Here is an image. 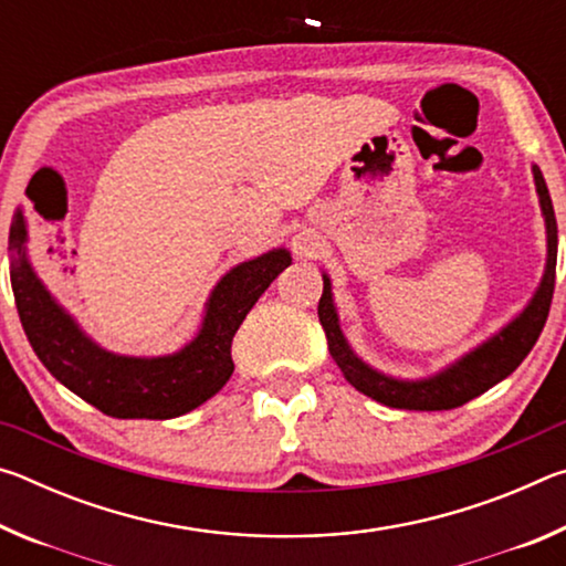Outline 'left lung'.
Masks as SVG:
<instances>
[{
    "label": "left lung",
    "instance_id": "left-lung-1",
    "mask_svg": "<svg viewBox=\"0 0 566 566\" xmlns=\"http://www.w3.org/2000/svg\"><path fill=\"white\" fill-rule=\"evenodd\" d=\"M534 181L536 191H539V205L544 212V222H547V270H544V280L536 290L530 306L516 317L512 324L484 342L482 347L469 352L464 359H459L452 367L444 369L442 375L424 381H397L391 377L379 375V371L369 369L357 354L349 349L347 339L339 329L337 312L332 304V284L329 276L324 274V292L317 306L319 322L327 334L329 354L337 361L342 375L347 377L354 389L361 395L381 401L387 407L397 409H419V411H439V409H454L467 405L469 399L484 395L486 389L494 387L496 381L510 377L512 371L520 367L526 354L539 339L544 329V322L549 317L552 294H554V276H557V217H554L549 189L544 185V177L539 167H534Z\"/></svg>",
    "mask_w": 566,
    "mask_h": 566
}]
</instances>
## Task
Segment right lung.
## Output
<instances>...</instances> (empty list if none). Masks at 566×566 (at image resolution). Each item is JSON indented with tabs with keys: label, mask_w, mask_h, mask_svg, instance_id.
<instances>
[{
	"label": "right lung",
	"mask_w": 566,
	"mask_h": 566,
	"mask_svg": "<svg viewBox=\"0 0 566 566\" xmlns=\"http://www.w3.org/2000/svg\"><path fill=\"white\" fill-rule=\"evenodd\" d=\"M27 227L17 212L9 229L12 290L19 319L36 357L62 385L117 419H171L214 397L232 377V339L239 324L276 274L290 266L286 249H274L234 266L214 286L197 339L171 357L137 359L104 352L36 280L24 254Z\"/></svg>",
	"instance_id": "right-lung-1"
}]
</instances>
